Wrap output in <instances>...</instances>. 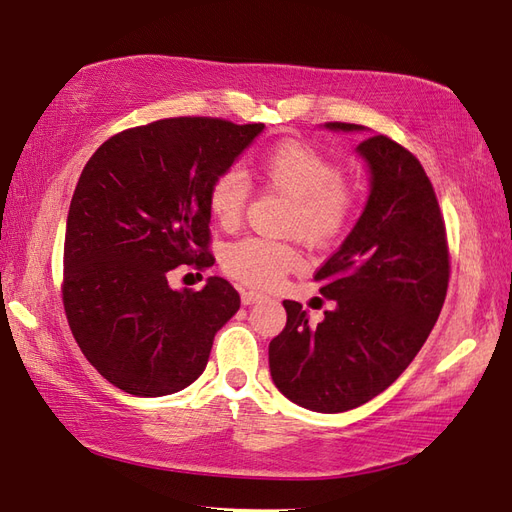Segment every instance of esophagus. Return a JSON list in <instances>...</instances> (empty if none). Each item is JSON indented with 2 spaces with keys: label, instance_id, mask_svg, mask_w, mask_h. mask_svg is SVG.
I'll return each mask as SVG.
<instances>
[{
  "label": "esophagus",
  "instance_id": "34e87169",
  "mask_svg": "<svg viewBox=\"0 0 512 512\" xmlns=\"http://www.w3.org/2000/svg\"><path fill=\"white\" fill-rule=\"evenodd\" d=\"M263 294L260 292H252V289H249V292H243V296H240V301H243V305H254V303H258V301H263Z\"/></svg>",
  "mask_w": 512,
  "mask_h": 512
}]
</instances>
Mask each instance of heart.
<instances>
[{
    "instance_id": "heart-1",
    "label": "heart",
    "mask_w": 512,
    "mask_h": 512,
    "mask_svg": "<svg viewBox=\"0 0 512 512\" xmlns=\"http://www.w3.org/2000/svg\"><path fill=\"white\" fill-rule=\"evenodd\" d=\"M258 178L289 200L285 231L312 245H323L345 229L354 209V191L341 178V169L305 142L276 144L258 162ZM249 180L240 169L220 171L209 187V211L216 223L234 229L243 220ZM227 272L252 287H272L301 267V254L289 243L245 238L223 254Z\"/></svg>"
}]
</instances>
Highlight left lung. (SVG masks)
Listing matches in <instances>:
<instances>
[{
    "label": "left lung",
    "instance_id": "8db88e82",
    "mask_svg": "<svg viewBox=\"0 0 512 512\" xmlns=\"http://www.w3.org/2000/svg\"><path fill=\"white\" fill-rule=\"evenodd\" d=\"M325 129L365 127L327 122ZM370 194L343 245L314 274L334 307L318 325L283 301L285 330L269 343L272 381L296 406L345 412L399 379L446 301L450 263L439 202L421 162L385 136L363 140Z\"/></svg>",
    "mask_w": 512,
    "mask_h": 512
}]
</instances>
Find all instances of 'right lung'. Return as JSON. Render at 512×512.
I'll return each instance as SVG.
<instances>
[{
  "label": "right lung",
  "instance_id": "obj_1",
  "mask_svg": "<svg viewBox=\"0 0 512 512\" xmlns=\"http://www.w3.org/2000/svg\"><path fill=\"white\" fill-rule=\"evenodd\" d=\"M263 129L167 118L118 133L86 162L66 218L62 298L82 354L115 388L165 397L205 372L240 296L220 276L191 292L167 274L214 265L209 187Z\"/></svg>",
  "mask_w": 512,
  "mask_h": 512
}]
</instances>
